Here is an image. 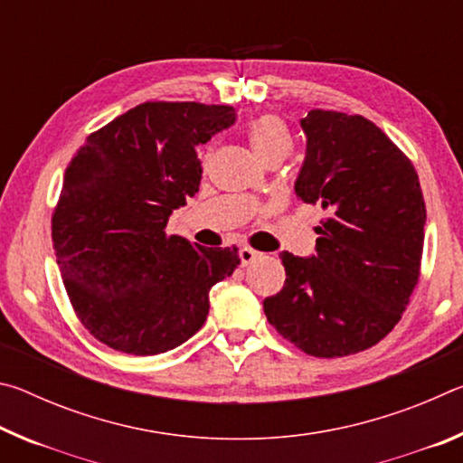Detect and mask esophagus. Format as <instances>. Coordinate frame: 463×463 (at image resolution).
Instances as JSON below:
<instances>
[{
	"instance_id": "esophagus-1",
	"label": "esophagus",
	"mask_w": 463,
	"mask_h": 463,
	"mask_svg": "<svg viewBox=\"0 0 463 463\" xmlns=\"http://www.w3.org/2000/svg\"><path fill=\"white\" fill-rule=\"evenodd\" d=\"M260 255H261V253H257L255 249H250V247H242V249L239 250L241 265H250V263H253L255 260H260Z\"/></svg>"
}]
</instances>
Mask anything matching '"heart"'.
Returning a JSON list of instances; mask_svg holds the SVG:
<instances>
[{"label":"heart","mask_w":463,"mask_h":463,"mask_svg":"<svg viewBox=\"0 0 463 463\" xmlns=\"http://www.w3.org/2000/svg\"><path fill=\"white\" fill-rule=\"evenodd\" d=\"M247 137L250 146L261 159H268L269 155H288L292 148V132L288 124L276 114H263L260 118L250 120L247 127Z\"/></svg>","instance_id":"b5f03b06"}]
</instances>
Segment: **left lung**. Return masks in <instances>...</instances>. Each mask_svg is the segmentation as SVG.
I'll list each match as a JSON object with an SVG mask.
<instances>
[{
  "instance_id": "left-lung-1",
  "label": "left lung",
  "mask_w": 463,
  "mask_h": 463,
  "mask_svg": "<svg viewBox=\"0 0 463 463\" xmlns=\"http://www.w3.org/2000/svg\"><path fill=\"white\" fill-rule=\"evenodd\" d=\"M296 195L326 210L317 255L279 253L281 292L263 300L269 325L315 357L380 343L401 320L420 276L427 210L401 148L364 116L310 109Z\"/></svg>"
}]
</instances>
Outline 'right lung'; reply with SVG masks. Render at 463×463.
Returning <instances> with one entry per match:
<instances>
[{"label": "right lung", "mask_w": 463, "mask_h": 463, "mask_svg": "<svg viewBox=\"0 0 463 463\" xmlns=\"http://www.w3.org/2000/svg\"><path fill=\"white\" fill-rule=\"evenodd\" d=\"M237 120L232 106L145 101L85 138L52 213V247L83 326L130 355L175 349L202 328L208 292L241 263L165 226L198 192L195 146Z\"/></svg>", "instance_id": "1"}]
</instances>
